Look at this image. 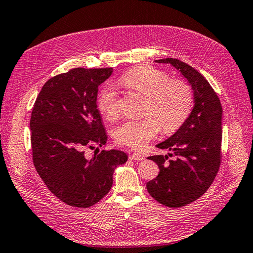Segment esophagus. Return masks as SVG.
<instances>
[{
    "label": "esophagus",
    "instance_id": "34e87169",
    "mask_svg": "<svg viewBox=\"0 0 253 253\" xmlns=\"http://www.w3.org/2000/svg\"><path fill=\"white\" fill-rule=\"evenodd\" d=\"M129 159L138 160V162H140V160L144 159V157L141 154H139V153H133V154H131V156H129Z\"/></svg>",
    "mask_w": 253,
    "mask_h": 253
}]
</instances>
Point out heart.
Returning <instances> with one entry per match:
<instances>
[{"mask_svg": "<svg viewBox=\"0 0 253 253\" xmlns=\"http://www.w3.org/2000/svg\"><path fill=\"white\" fill-rule=\"evenodd\" d=\"M121 86L136 91L143 97V114L139 120H125L113 131L119 144L141 149L155 138L163 129L172 133L178 129L188 118L193 105V94L189 84L173 79L154 67L140 66L126 73L117 81ZM98 110L106 119H114L119 112L116 91L106 86L99 94Z\"/></svg>", "mask_w": 253, "mask_h": 253, "instance_id": "b5f03b06", "label": "heart"}]
</instances>
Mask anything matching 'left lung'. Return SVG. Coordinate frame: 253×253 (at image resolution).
<instances>
[{"instance_id":"obj_1","label":"left lung","mask_w":253,"mask_h":253,"mask_svg":"<svg viewBox=\"0 0 253 253\" xmlns=\"http://www.w3.org/2000/svg\"><path fill=\"white\" fill-rule=\"evenodd\" d=\"M155 62L172 65L193 91L194 105L186 121L169 138L156 144L173 152L175 158L168 161L170 153L149 157L158 165L159 173L147 183L148 192L158 203L178 208L200 198L215 178L221 158L223 109L209 82L192 66L173 58Z\"/></svg>"}]
</instances>
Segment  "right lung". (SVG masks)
<instances>
[{
    "label": "right lung",
    "instance_id": "obj_1",
    "mask_svg": "<svg viewBox=\"0 0 253 253\" xmlns=\"http://www.w3.org/2000/svg\"><path fill=\"white\" fill-rule=\"evenodd\" d=\"M113 68H74L50 78L37 97L30 118L33 160L38 174L60 201L87 208L110 192L125 152L104 151L91 158L84 149L108 140L97 109L98 87Z\"/></svg>",
    "mask_w": 253,
    "mask_h": 253
}]
</instances>
